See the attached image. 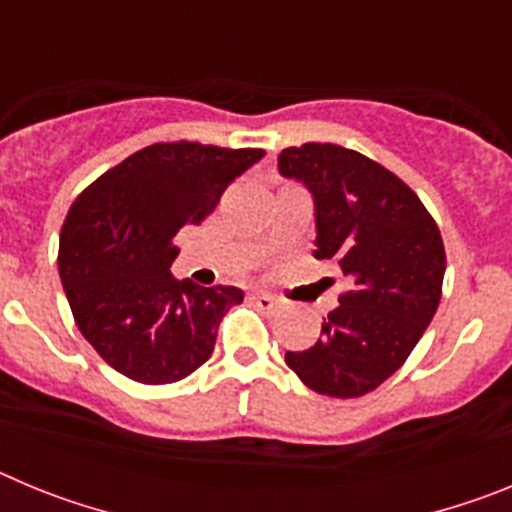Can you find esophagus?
Returning a JSON list of instances; mask_svg holds the SVG:
<instances>
[{
	"label": "esophagus",
	"instance_id": "1",
	"mask_svg": "<svg viewBox=\"0 0 512 512\" xmlns=\"http://www.w3.org/2000/svg\"><path fill=\"white\" fill-rule=\"evenodd\" d=\"M251 302H253V305H256V307H259V310H274V307L279 305L277 297L269 295V292H261V289H256V292H253Z\"/></svg>",
	"mask_w": 512,
	"mask_h": 512
}]
</instances>
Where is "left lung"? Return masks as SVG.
I'll use <instances>...</instances> for the list:
<instances>
[{
    "label": "left lung",
    "mask_w": 512,
    "mask_h": 512,
    "mask_svg": "<svg viewBox=\"0 0 512 512\" xmlns=\"http://www.w3.org/2000/svg\"><path fill=\"white\" fill-rule=\"evenodd\" d=\"M279 174L315 200V259L336 261L351 287L320 338L284 361L318 395L361 397L405 364L441 302V230L400 176L364 153L305 143L279 153Z\"/></svg>",
    "instance_id": "1"
}]
</instances>
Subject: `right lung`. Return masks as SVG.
<instances>
[{"instance_id":"obj_1","label":"right lung","mask_w":512,"mask_h":512,"mask_svg":"<svg viewBox=\"0 0 512 512\" xmlns=\"http://www.w3.org/2000/svg\"><path fill=\"white\" fill-rule=\"evenodd\" d=\"M261 148L153 143L104 171L71 205L58 274L81 336L140 384H171L210 359L238 287L171 277L174 235L200 225Z\"/></svg>"}]
</instances>
